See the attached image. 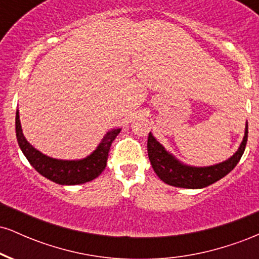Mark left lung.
Masks as SVG:
<instances>
[{
	"instance_id": "obj_1",
	"label": "left lung",
	"mask_w": 259,
	"mask_h": 259,
	"mask_svg": "<svg viewBox=\"0 0 259 259\" xmlns=\"http://www.w3.org/2000/svg\"><path fill=\"white\" fill-rule=\"evenodd\" d=\"M248 136V124L246 121L245 135L240 147L230 158L207 167H195L179 160L157 141L152 134H148L147 152L154 173L168 185L183 189H203L221 180L236 167L245 152Z\"/></svg>"
}]
</instances>
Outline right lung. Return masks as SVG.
<instances>
[{"label": "right lung", "instance_id": "add662e5", "mask_svg": "<svg viewBox=\"0 0 259 259\" xmlns=\"http://www.w3.org/2000/svg\"><path fill=\"white\" fill-rule=\"evenodd\" d=\"M120 127L112 129L103 136L94 152L81 159H57L46 156L36 150L25 139L19 119V111L16 113V135L20 150L38 174L59 185H79L96 179L105 170L112 142L120 133Z\"/></svg>", "mask_w": 259, "mask_h": 259}]
</instances>
